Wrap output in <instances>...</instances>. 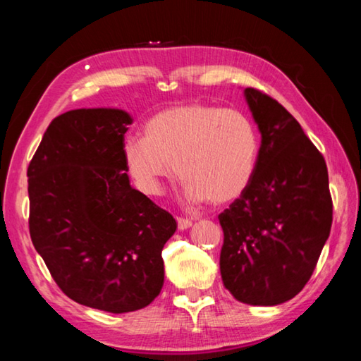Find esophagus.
I'll use <instances>...</instances> for the list:
<instances>
[{"label":"esophagus","instance_id":"esophagus-1","mask_svg":"<svg viewBox=\"0 0 361 361\" xmlns=\"http://www.w3.org/2000/svg\"><path fill=\"white\" fill-rule=\"evenodd\" d=\"M176 223H178V229H180V231H185V229H188V228H191V224H192L191 219L181 218V216H176Z\"/></svg>","mask_w":361,"mask_h":361}]
</instances>
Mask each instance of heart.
Returning a JSON list of instances; mask_svg holds the SVG:
<instances>
[{"mask_svg":"<svg viewBox=\"0 0 361 361\" xmlns=\"http://www.w3.org/2000/svg\"><path fill=\"white\" fill-rule=\"evenodd\" d=\"M126 167L145 194H161L175 172L191 202L229 204L245 192L259 156L247 114L207 103L164 108L145 122L143 137L124 142Z\"/></svg>","mask_w":361,"mask_h":361,"instance_id":"heart-1","label":"heart"}]
</instances>
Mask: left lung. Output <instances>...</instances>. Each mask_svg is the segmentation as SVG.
Listing matches in <instances>:
<instances>
[{
	"instance_id": "obj_1",
	"label": "left lung",
	"mask_w": 361,
	"mask_h": 361,
	"mask_svg": "<svg viewBox=\"0 0 361 361\" xmlns=\"http://www.w3.org/2000/svg\"><path fill=\"white\" fill-rule=\"evenodd\" d=\"M245 97L261 132L248 188L219 213V271L237 301L277 305L312 276L333 223L328 169L299 122L262 90Z\"/></svg>"
}]
</instances>
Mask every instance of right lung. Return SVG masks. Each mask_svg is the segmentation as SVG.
I'll return each instance as SVG.
<instances>
[{
  "label": "right lung",
  "instance_id": "obj_1",
  "mask_svg": "<svg viewBox=\"0 0 361 361\" xmlns=\"http://www.w3.org/2000/svg\"><path fill=\"white\" fill-rule=\"evenodd\" d=\"M121 109L57 116L27 170L30 237L73 301L124 314L154 301L175 218L130 186Z\"/></svg>",
  "mask_w": 361,
  "mask_h": 361
}]
</instances>
